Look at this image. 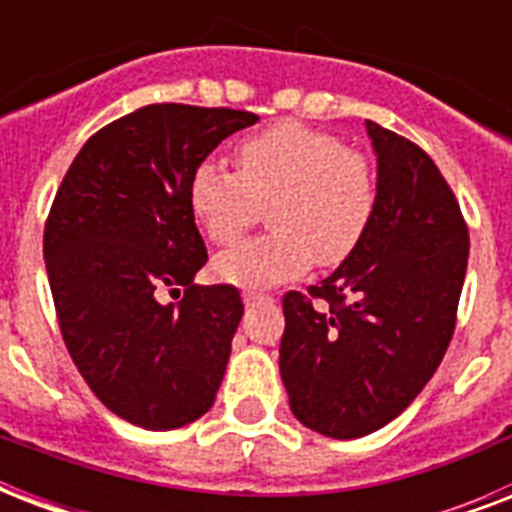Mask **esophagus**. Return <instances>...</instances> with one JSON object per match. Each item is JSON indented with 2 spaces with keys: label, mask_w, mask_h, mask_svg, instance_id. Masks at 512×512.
<instances>
[{
  "label": "esophagus",
  "mask_w": 512,
  "mask_h": 512,
  "mask_svg": "<svg viewBox=\"0 0 512 512\" xmlns=\"http://www.w3.org/2000/svg\"><path fill=\"white\" fill-rule=\"evenodd\" d=\"M244 303L247 305H255V303H268V300H271V295H265V292H255V289H247V292H244Z\"/></svg>",
  "instance_id": "esophagus-1"
}]
</instances>
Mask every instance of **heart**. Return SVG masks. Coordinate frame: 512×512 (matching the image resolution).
Here are the masks:
<instances>
[{"label": "heart", "instance_id": "obj_1", "mask_svg": "<svg viewBox=\"0 0 512 512\" xmlns=\"http://www.w3.org/2000/svg\"><path fill=\"white\" fill-rule=\"evenodd\" d=\"M236 172L215 159L196 164L188 204L217 247H231L268 204L273 231L225 252L215 273L239 287L297 279L316 260L345 263L366 239L377 212V172L361 151L303 122L252 132L233 151Z\"/></svg>", "mask_w": 512, "mask_h": 512}]
</instances>
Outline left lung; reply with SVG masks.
Masks as SVG:
<instances>
[{"instance_id":"obj_1","label":"left lung","mask_w":512,"mask_h":512,"mask_svg":"<svg viewBox=\"0 0 512 512\" xmlns=\"http://www.w3.org/2000/svg\"><path fill=\"white\" fill-rule=\"evenodd\" d=\"M377 212L361 247L308 292L284 295L281 380L305 428L369 436L396 420L441 364L468 271V225L417 143L366 122Z\"/></svg>"}]
</instances>
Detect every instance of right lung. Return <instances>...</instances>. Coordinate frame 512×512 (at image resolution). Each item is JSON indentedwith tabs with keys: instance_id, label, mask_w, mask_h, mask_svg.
I'll list each match as a JSON object with an SVG mask.
<instances>
[{
	"instance_id": "1",
	"label": "right lung",
	"mask_w": 512,
	"mask_h": 512,
	"mask_svg": "<svg viewBox=\"0 0 512 512\" xmlns=\"http://www.w3.org/2000/svg\"><path fill=\"white\" fill-rule=\"evenodd\" d=\"M252 111L154 103L92 135L44 225L60 335L92 393L122 420L172 430L199 420L231 356L244 303L199 287L207 263L188 180ZM184 300L164 306L162 291Z\"/></svg>"
}]
</instances>
